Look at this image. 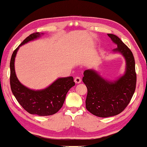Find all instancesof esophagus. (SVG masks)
I'll use <instances>...</instances> for the list:
<instances>
[{
	"label": "esophagus",
	"instance_id": "esophagus-1",
	"mask_svg": "<svg viewBox=\"0 0 147 147\" xmlns=\"http://www.w3.org/2000/svg\"><path fill=\"white\" fill-rule=\"evenodd\" d=\"M81 82H82V80L80 77H78V76L75 77V78H74V82H75L76 84H80Z\"/></svg>",
	"mask_w": 147,
	"mask_h": 147
}]
</instances>
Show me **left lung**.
Here are the masks:
<instances>
[{"instance_id": "1", "label": "left lung", "mask_w": 147, "mask_h": 147, "mask_svg": "<svg viewBox=\"0 0 147 147\" xmlns=\"http://www.w3.org/2000/svg\"><path fill=\"white\" fill-rule=\"evenodd\" d=\"M117 44L114 52H118L126 61L123 76L114 82L106 80L92 69L85 70L83 82L87 88L85 100L86 109L94 115L107 118L118 115L129 105L136 86L135 60L131 51L121 39L113 34H108Z\"/></svg>"}]
</instances>
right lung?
<instances>
[{"mask_svg":"<svg viewBox=\"0 0 147 147\" xmlns=\"http://www.w3.org/2000/svg\"><path fill=\"white\" fill-rule=\"evenodd\" d=\"M40 36L38 32L31 34L13 51L10 61V85L15 98L28 113L45 116L53 115L62 108L67 93L74 86L75 83L72 76L60 78L45 89L34 90L25 87L19 82L15 71V58L17 51L22 45Z\"/></svg>","mask_w":147,"mask_h":147,"instance_id":"right-lung-1","label":"right lung"}]
</instances>
